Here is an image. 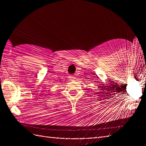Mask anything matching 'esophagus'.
<instances>
[{
	"label": "esophagus",
	"instance_id": "obj_1",
	"mask_svg": "<svg viewBox=\"0 0 146 146\" xmlns=\"http://www.w3.org/2000/svg\"><path fill=\"white\" fill-rule=\"evenodd\" d=\"M69 78H70V80H75V76H69Z\"/></svg>",
	"mask_w": 146,
	"mask_h": 146
}]
</instances>
